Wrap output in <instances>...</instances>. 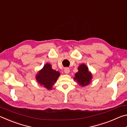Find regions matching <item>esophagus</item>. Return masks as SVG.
<instances>
[{"label":"esophagus","mask_w":127,"mask_h":127,"mask_svg":"<svg viewBox=\"0 0 127 127\" xmlns=\"http://www.w3.org/2000/svg\"><path fill=\"white\" fill-rule=\"evenodd\" d=\"M69 71H70L69 68H68V67L64 68V73H65V74H68L69 73Z\"/></svg>","instance_id":"esophagus-1"}]
</instances>
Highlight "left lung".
Segmentation results:
<instances>
[{"label": "left lung", "mask_w": 127, "mask_h": 127, "mask_svg": "<svg viewBox=\"0 0 127 127\" xmlns=\"http://www.w3.org/2000/svg\"><path fill=\"white\" fill-rule=\"evenodd\" d=\"M78 72L75 74L74 79L77 80L81 86L89 85L92 79V74L89 71V69L85 64H83L78 66Z\"/></svg>", "instance_id": "1"}]
</instances>
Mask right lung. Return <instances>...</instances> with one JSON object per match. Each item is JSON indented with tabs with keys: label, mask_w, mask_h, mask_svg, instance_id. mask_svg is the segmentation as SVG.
Instances as JSON below:
<instances>
[{
	"label": "right lung",
	"mask_w": 127,
	"mask_h": 127,
	"mask_svg": "<svg viewBox=\"0 0 127 127\" xmlns=\"http://www.w3.org/2000/svg\"><path fill=\"white\" fill-rule=\"evenodd\" d=\"M60 76V73L54 70L50 64L47 63L37 74L36 79L41 85L51 90Z\"/></svg>",
	"instance_id": "add662e5"
}]
</instances>
